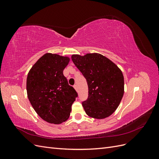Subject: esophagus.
<instances>
[{
  "label": "esophagus",
  "mask_w": 159,
  "mask_h": 159,
  "mask_svg": "<svg viewBox=\"0 0 159 159\" xmlns=\"http://www.w3.org/2000/svg\"><path fill=\"white\" fill-rule=\"evenodd\" d=\"M74 88H75V89L76 91H78V85H77L76 84H75V85H74Z\"/></svg>",
  "instance_id": "obj_1"
}]
</instances>
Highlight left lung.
Returning a JSON list of instances; mask_svg holds the SVG:
<instances>
[{"label":"left lung","mask_w":159,"mask_h":159,"mask_svg":"<svg viewBox=\"0 0 159 159\" xmlns=\"http://www.w3.org/2000/svg\"><path fill=\"white\" fill-rule=\"evenodd\" d=\"M71 60L87 81L88 98L82 102L89 117L104 119L111 115L124 93V78L113 62L99 54L72 55Z\"/></svg>","instance_id":"1"}]
</instances>
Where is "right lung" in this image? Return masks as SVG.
Listing matches in <instances>:
<instances>
[{"mask_svg":"<svg viewBox=\"0 0 159 159\" xmlns=\"http://www.w3.org/2000/svg\"><path fill=\"white\" fill-rule=\"evenodd\" d=\"M70 58L50 53L42 56L28 72V98L35 111L44 121L60 124L70 117L78 93L63 74Z\"/></svg>","mask_w":159,"mask_h":159,"instance_id":"obj_1","label":"right lung"}]
</instances>
